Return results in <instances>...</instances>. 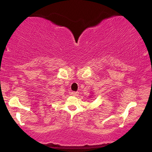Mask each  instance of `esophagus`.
<instances>
[{
    "instance_id": "esophagus-1",
    "label": "esophagus",
    "mask_w": 152,
    "mask_h": 152,
    "mask_svg": "<svg viewBox=\"0 0 152 152\" xmlns=\"http://www.w3.org/2000/svg\"><path fill=\"white\" fill-rule=\"evenodd\" d=\"M71 94L72 95V96H78V92H72Z\"/></svg>"
}]
</instances>
